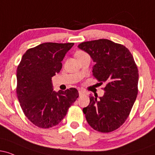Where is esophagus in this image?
I'll list each match as a JSON object with an SVG mask.
<instances>
[{"mask_svg":"<svg viewBox=\"0 0 155 155\" xmlns=\"http://www.w3.org/2000/svg\"><path fill=\"white\" fill-rule=\"evenodd\" d=\"M79 95H82L84 94V92L82 90H79Z\"/></svg>","mask_w":155,"mask_h":155,"instance_id":"esophagus-1","label":"esophagus"}]
</instances>
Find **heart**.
I'll return each instance as SVG.
<instances>
[{
    "label": "heart",
    "instance_id": "b5f03b06",
    "mask_svg": "<svg viewBox=\"0 0 155 155\" xmlns=\"http://www.w3.org/2000/svg\"><path fill=\"white\" fill-rule=\"evenodd\" d=\"M76 57L77 58V59H79L80 58H82V57H85V56H89V54L86 51H83V50H78L76 51V52L75 53Z\"/></svg>",
    "mask_w": 155,
    "mask_h": 155
}]
</instances>
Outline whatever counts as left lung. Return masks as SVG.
Here are the masks:
<instances>
[{
  "instance_id": "8db88e82",
  "label": "left lung",
  "mask_w": 155,
  "mask_h": 155,
  "mask_svg": "<svg viewBox=\"0 0 155 155\" xmlns=\"http://www.w3.org/2000/svg\"><path fill=\"white\" fill-rule=\"evenodd\" d=\"M78 47L87 52L95 65L92 73L99 84L106 82L104 95L90 97L83 108L88 124L101 133H110L128 117L138 95V71L127 47L108 39L84 41Z\"/></svg>"
}]
</instances>
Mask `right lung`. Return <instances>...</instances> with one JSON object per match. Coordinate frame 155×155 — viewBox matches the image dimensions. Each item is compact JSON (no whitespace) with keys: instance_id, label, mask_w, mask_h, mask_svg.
I'll return each mask as SVG.
<instances>
[{"instance_id":"1","label":"right lung","mask_w":155,"mask_h":155,"mask_svg":"<svg viewBox=\"0 0 155 155\" xmlns=\"http://www.w3.org/2000/svg\"><path fill=\"white\" fill-rule=\"evenodd\" d=\"M74 43L47 42L28 49L17 66L16 91L25 115L33 124L49 128L59 124L79 97L76 88L53 91L51 78Z\"/></svg>"}]
</instances>
